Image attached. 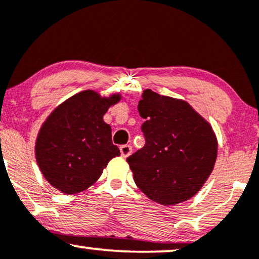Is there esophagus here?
I'll use <instances>...</instances> for the list:
<instances>
[{"mask_svg":"<svg viewBox=\"0 0 259 259\" xmlns=\"http://www.w3.org/2000/svg\"><path fill=\"white\" fill-rule=\"evenodd\" d=\"M119 150H120V155H122L123 157H127L130 154H132L133 148L132 146H129V144H124V146L119 148Z\"/></svg>","mask_w":259,"mask_h":259,"instance_id":"34e87169","label":"esophagus"}]
</instances>
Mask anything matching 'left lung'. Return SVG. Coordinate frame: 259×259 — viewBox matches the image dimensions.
I'll return each mask as SVG.
<instances>
[{"label":"left lung","instance_id":"8db88e82","mask_svg":"<svg viewBox=\"0 0 259 259\" xmlns=\"http://www.w3.org/2000/svg\"><path fill=\"white\" fill-rule=\"evenodd\" d=\"M139 112L146 144L126 158L148 198L170 206L194 196L214 168L218 141L211 124L187 102L144 90Z\"/></svg>","mask_w":259,"mask_h":259}]
</instances>
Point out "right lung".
Instances as JSON below:
<instances>
[{
    "instance_id": "obj_1",
    "label": "right lung",
    "mask_w": 259,
    "mask_h": 259,
    "mask_svg": "<svg viewBox=\"0 0 259 259\" xmlns=\"http://www.w3.org/2000/svg\"><path fill=\"white\" fill-rule=\"evenodd\" d=\"M120 98L119 94L102 97L85 90L50 113L37 133L35 158L51 186L64 194L85 191L101 178L109 161L119 156L103 116Z\"/></svg>"
}]
</instances>
